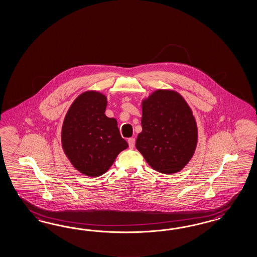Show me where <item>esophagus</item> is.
I'll return each mask as SVG.
<instances>
[{"label": "esophagus", "mask_w": 257, "mask_h": 257, "mask_svg": "<svg viewBox=\"0 0 257 257\" xmlns=\"http://www.w3.org/2000/svg\"><path fill=\"white\" fill-rule=\"evenodd\" d=\"M127 143H128V146H130V148H133L134 146H135V138H130V139L127 140Z\"/></svg>", "instance_id": "esophagus-1"}]
</instances>
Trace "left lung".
I'll return each instance as SVG.
<instances>
[{
	"mask_svg": "<svg viewBox=\"0 0 257 257\" xmlns=\"http://www.w3.org/2000/svg\"><path fill=\"white\" fill-rule=\"evenodd\" d=\"M142 127L136 148L162 174H175L191 161L198 130L190 106L176 91L160 89L142 102Z\"/></svg>",
	"mask_w": 257,
	"mask_h": 257,
	"instance_id": "1",
	"label": "left lung"
}]
</instances>
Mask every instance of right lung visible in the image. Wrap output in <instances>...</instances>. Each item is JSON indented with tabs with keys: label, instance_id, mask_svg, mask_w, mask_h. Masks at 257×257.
<instances>
[{
	"label": "right lung",
	"instance_id": "right-lung-1",
	"mask_svg": "<svg viewBox=\"0 0 257 257\" xmlns=\"http://www.w3.org/2000/svg\"><path fill=\"white\" fill-rule=\"evenodd\" d=\"M107 97L96 91L79 95L66 112L62 126V147L81 174H105L128 145L120 135L117 121L107 117Z\"/></svg>",
	"mask_w": 257,
	"mask_h": 257
}]
</instances>
